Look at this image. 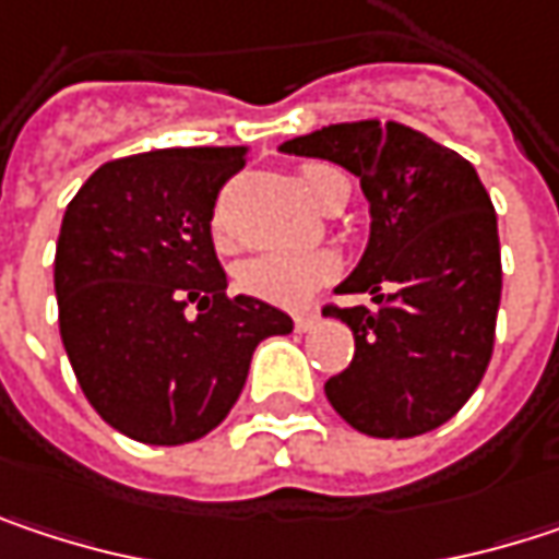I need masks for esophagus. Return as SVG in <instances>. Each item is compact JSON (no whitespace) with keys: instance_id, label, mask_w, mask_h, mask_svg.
Instances as JSON below:
<instances>
[{"instance_id":"esophagus-1","label":"esophagus","mask_w":559,"mask_h":559,"mask_svg":"<svg viewBox=\"0 0 559 559\" xmlns=\"http://www.w3.org/2000/svg\"><path fill=\"white\" fill-rule=\"evenodd\" d=\"M317 326V310H307V313H297L294 317V330L297 333H307V330H313Z\"/></svg>"}]
</instances>
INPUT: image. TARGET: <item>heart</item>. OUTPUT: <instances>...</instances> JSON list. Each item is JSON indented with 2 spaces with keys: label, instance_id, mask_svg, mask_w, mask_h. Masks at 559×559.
Returning a JSON list of instances; mask_svg holds the SVG:
<instances>
[{
  "label": "heart",
  "instance_id": "1",
  "mask_svg": "<svg viewBox=\"0 0 559 559\" xmlns=\"http://www.w3.org/2000/svg\"><path fill=\"white\" fill-rule=\"evenodd\" d=\"M300 183L307 190V197L323 206L330 200V193L346 183V177L340 170L323 168V165H310L300 170ZM340 265L330 252L320 249H275V252H262L252 255L239 265L236 278L242 284V290L284 304V307H297L304 304L317 287H323L326 281L336 278Z\"/></svg>",
  "mask_w": 559,
  "mask_h": 559
}]
</instances>
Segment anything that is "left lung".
Listing matches in <instances>:
<instances>
[{"mask_svg": "<svg viewBox=\"0 0 559 559\" xmlns=\"http://www.w3.org/2000/svg\"><path fill=\"white\" fill-rule=\"evenodd\" d=\"M359 177L369 242L326 307L356 336L349 369L323 391L369 437L404 440L447 424L479 389L496 343L502 252L496 206L476 168L401 122H340L278 145Z\"/></svg>", "mask_w": 559, "mask_h": 559, "instance_id": "1", "label": "left lung"}]
</instances>
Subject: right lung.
<instances>
[{
	"label": "right lung",
	"mask_w": 559,
	"mask_h": 559,
	"mask_svg": "<svg viewBox=\"0 0 559 559\" xmlns=\"http://www.w3.org/2000/svg\"><path fill=\"white\" fill-rule=\"evenodd\" d=\"M246 155V145L158 148L106 162L67 203L60 340L96 414L139 443L206 437L239 401L255 346L294 330L259 297H226L210 219Z\"/></svg>",
	"instance_id": "right-lung-1"
}]
</instances>
